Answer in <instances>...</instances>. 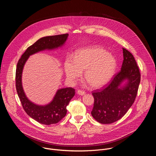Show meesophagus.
<instances>
[{
    "label": "esophagus",
    "instance_id": "34e87169",
    "mask_svg": "<svg viewBox=\"0 0 156 156\" xmlns=\"http://www.w3.org/2000/svg\"><path fill=\"white\" fill-rule=\"evenodd\" d=\"M77 94L78 95H81V96H83V95H84L85 94V92L83 91H81V90H78L77 91Z\"/></svg>",
    "mask_w": 156,
    "mask_h": 156
}]
</instances>
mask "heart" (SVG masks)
<instances>
[{"mask_svg": "<svg viewBox=\"0 0 156 156\" xmlns=\"http://www.w3.org/2000/svg\"><path fill=\"white\" fill-rule=\"evenodd\" d=\"M116 65V60L112 54L101 48L93 46L79 50L75 57L68 56L64 63V70L71 83H75L84 70V77L89 84L99 88L112 78Z\"/></svg>", "mask_w": 156, "mask_h": 156, "instance_id": "1", "label": "heart"}]
</instances>
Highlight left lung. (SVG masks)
Instances as JSON below:
<instances>
[{
    "label": "left lung",
    "instance_id": "obj_1",
    "mask_svg": "<svg viewBox=\"0 0 156 156\" xmlns=\"http://www.w3.org/2000/svg\"><path fill=\"white\" fill-rule=\"evenodd\" d=\"M123 54L121 70L106 87L92 93L94 102L91 115L100 123H112L123 117L137 95L141 80L139 67L131 52L123 48Z\"/></svg>",
    "mask_w": 156,
    "mask_h": 156
}]
</instances>
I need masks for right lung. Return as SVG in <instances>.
Returning <instances> with one entry per match:
<instances>
[{"instance_id":"add662e5","label":"right lung","mask_w":156,"mask_h":156,"mask_svg":"<svg viewBox=\"0 0 156 156\" xmlns=\"http://www.w3.org/2000/svg\"><path fill=\"white\" fill-rule=\"evenodd\" d=\"M69 34L46 36L40 38L27 48L19 59L16 69V89L22 106L27 114L43 125H52L60 122L66 114V106L75 94V89L66 87L57 90L53 100L45 105H39L30 101L25 95L22 86V72L29 57L44 50H52L62 47Z\"/></svg>"}]
</instances>
